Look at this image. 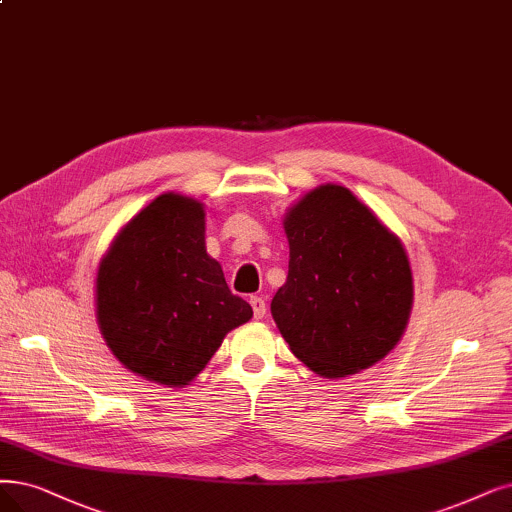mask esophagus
<instances>
[{"label": "esophagus", "mask_w": 512, "mask_h": 512, "mask_svg": "<svg viewBox=\"0 0 512 512\" xmlns=\"http://www.w3.org/2000/svg\"><path fill=\"white\" fill-rule=\"evenodd\" d=\"M250 304H252L254 317H256V319H262L264 315H267V302H264V298H260V296H250Z\"/></svg>", "instance_id": "obj_1"}]
</instances>
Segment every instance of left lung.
<instances>
[{"label":"left lung","mask_w":512,"mask_h":512,"mask_svg":"<svg viewBox=\"0 0 512 512\" xmlns=\"http://www.w3.org/2000/svg\"><path fill=\"white\" fill-rule=\"evenodd\" d=\"M283 227L290 271L271 313L292 353L327 378L380 361L399 342L414 298L399 237L338 185L302 197Z\"/></svg>","instance_id":"1"}]
</instances>
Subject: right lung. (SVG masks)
Here are the masks:
<instances>
[{"label":"right lung","mask_w":512,"mask_h":512,"mask_svg":"<svg viewBox=\"0 0 512 512\" xmlns=\"http://www.w3.org/2000/svg\"><path fill=\"white\" fill-rule=\"evenodd\" d=\"M203 216L195 199L159 195L100 262V332L113 355L147 380L191 382L227 332L252 319V306L229 290L206 252Z\"/></svg>","instance_id":"1"}]
</instances>
